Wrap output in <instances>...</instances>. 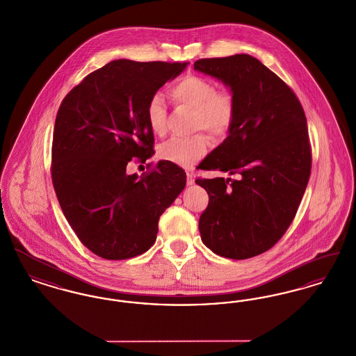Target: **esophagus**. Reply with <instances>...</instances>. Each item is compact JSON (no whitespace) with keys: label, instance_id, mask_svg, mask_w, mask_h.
<instances>
[{"label":"esophagus","instance_id":"esophagus-1","mask_svg":"<svg viewBox=\"0 0 356 356\" xmlns=\"http://www.w3.org/2000/svg\"><path fill=\"white\" fill-rule=\"evenodd\" d=\"M186 184L193 186L195 184V175L192 172H186Z\"/></svg>","mask_w":356,"mask_h":356}]
</instances>
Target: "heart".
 <instances>
[{
  "mask_svg": "<svg viewBox=\"0 0 356 356\" xmlns=\"http://www.w3.org/2000/svg\"><path fill=\"white\" fill-rule=\"evenodd\" d=\"M172 100L195 109V129H204L212 137H224L232 128L236 119V100L228 90H218L209 79L189 74L172 85ZM167 105L160 93H154L147 104L145 118L152 134L157 136L167 132ZM209 147L208 137L199 134L192 137H172L163 143L157 153L173 164L189 167L203 159Z\"/></svg>",
  "mask_w": 356,
  "mask_h": 356,
  "instance_id": "obj_1",
  "label": "heart"
}]
</instances>
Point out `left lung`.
<instances>
[{"label": "left lung", "mask_w": 356, "mask_h": 356, "mask_svg": "<svg viewBox=\"0 0 356 356\" xmlns=\"http://www.w3.org/2000/svg\"><path fill=\"white\" fill-rule=\"evenodd\" d=\"M193 67L229 86L236 100L228 137L202 170L240 175L196 180L209 196L199 231L212 252L250 259L282 238L305 195L312 160L305 111L293 90L250 54L202 58Z\"/></svg>", "instance_id": "left-lung-1"}]
</instances>
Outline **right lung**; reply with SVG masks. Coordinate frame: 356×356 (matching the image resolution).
Returning <instances> with one entry per match:
<instances>
[{
  "instance_id": "add662e5",
  "label": "right lung",
  "mask_w": 356,
  "mask_h": 356,
  "mask_svg": "<svg viewBox=\"0 0 356 356\" xmlns=\"http://www.w3.org/2000/svg\"><path fill=\"white\" fill-rule=\"evenodd\" d=\"M186 63L115 60L89 73L61 102L51 145V180L69 225L85 247L106 260L148 251L159 219L181 193L186 172L159 161L147 175L127 173L149 159L147 104Z\"/></svg>"
}]
</instances>
